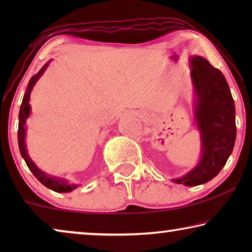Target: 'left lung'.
Instances as JSON below:
<instances>
[{"label": "left lung", "mask_w": 252, "mask_h": 252, "mask_svg": "<svg viewBox=\"0 0 252 252\" xmlns=\"http://www.w3.org/2000/svg\"><path fill=\"white\" fill-rule=\"evenodd\" d=\"M195 103L194 116L201 136V159L173 182L188 187L210 181L224 167L236 141V109L229 85L220 70L202 57L190 58Z\"/></svg>", "instance_id": "obj_1"}]
</instances>
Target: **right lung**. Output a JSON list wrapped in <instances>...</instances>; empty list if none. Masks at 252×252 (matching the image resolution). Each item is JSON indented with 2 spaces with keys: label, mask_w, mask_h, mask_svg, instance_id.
<instances>
[{
  "label": "right lung",
  "mask_w": 252,
  "mask_h": 252,
  "mask_svg": "<svg viewBox=\"0 0 252 252\" xmlns=\"http://www.w3.org/2000/svg\"><path fill=\"white\" fill-rule=\"evenodd\" d=\"M49 65V62L44 64V66L39 71V73L36 75H34L30 80V82L28 84L27 91H25V94L23 96V101L22 104H21L20 108V113H19V131H18V140H19V148H20V152L21 156L25 161V163L29 167V169L31 170V172L34 174L37 180H39L42 185L45 186L49 189L55 191V192H71L72 190H74L78 188V185H72V183H69L66 180L62 178H58V177H53L50 176V174L44 173L42 170L36 167L35 163L31 160V158L28 155V150H27V146H25V134H27V129H25V122H27V119L30 116V112H31V106L29 104L30 101V94H31V91L34 87V84L36 83V81L40 79V76L44 73V71L46 70V67Z\"/></svg>",
  "instance_id": "1"
}]
</instances>
